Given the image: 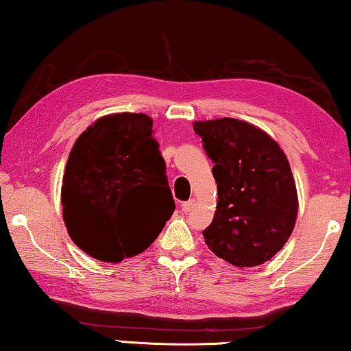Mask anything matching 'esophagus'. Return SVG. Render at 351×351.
Wrapping results in <instances>:
<instances>
[{"label":"esophagus","mask_w":351,"mask_h":351,"mask_svg":"<svg viewBox=\"0 0 351 351\" xmlns=\"http://www.w3.org/2000/svg\"><path fill=\"white\" fill-rule=\"evenodd\" d=\"M195 206H196V201L190 199V201H186V202H184V204H182V210L191 212L193 209H195Z\"/></svg>","instance_id":"1"}]
</instances>
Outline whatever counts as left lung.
<instances>
[{
  "label": "left lung",
  "instance_id": "1",
  "mask_svg": "<svg viewBox=\"0 0 351 351\" xmlns=\"http://www.w3.org/2000/svg\"><path fill=\"white\" fill-rule=\"evenodd\" d=\"M213 161L217 210L204 241L218 258L253 267L280 252L298 217V193L280 145L247 121H195Z\"/></svg>",
  "mask_w": 351,
  "mask_h": 351
}]
</instances>
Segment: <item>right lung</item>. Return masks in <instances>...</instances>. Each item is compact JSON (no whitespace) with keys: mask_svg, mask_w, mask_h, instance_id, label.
Returning <instances> with one entry per match:
<instances>
[{"mask_svg":"<svg viewBox=\"0 0 351 351\" xmlns=\"http://www.w3.org/2000/svg\"><path fill=\"white\" fill-rule=\"evenodd\" d=\"M145 114H110L88 126L66 163L62 206L69 237L91 258L120 263L150 247L174 213L166 165ZM149 192L164 215L137 213Z\"/></svg>","mask_w":351,"mask_h":351,"instance_id":"obj_1","label":"right lung"}]
</instances>
